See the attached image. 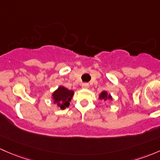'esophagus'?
I'll return each instance as SVG.
<instances>
[{
    "label": "esophagus",
    "instance_id": "obj_1",
    "mask_svg": "<svg viewBox=\"0 0 160 160\" xmlns=\"http://www.w3.org/2000/svg\"><path fill=\"white\" fill-rule=\"evenodd\" d=\"M88 87H89V84L87 83H84L82 84V88L87 89V88H88Z\"/></svg>",
    "mask_w": 160,
    "mask_h": 160
}]
</instances>
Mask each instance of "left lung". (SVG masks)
<instances>
[{"instance_id": "1", "label": "left lung", "mask_w": 160, "mask_h": 160, "mask_svg": "<svg viewBox=\"0 0 160 160\" xmlns=\"http://www.w3.org/2000/svg\"><path fill=\"white\" fill-rule=\"evenodd\" d=\"M99 98H100V100H107V98L112 99V97H111L110 95H108V94H107V92L102 91V93H100V97H99Z\"/></svg>"}]
</instances>
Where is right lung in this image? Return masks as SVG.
<instances>
[{
	"label": "right lung",
	"mask_w": 160,
	"mask_h": 160,
	"mask_svg": "<svg viewBox=\"0 0 160 160\" xmlns=\"http://www.w3.org/2000/svg\"><path fill=\"white\" fill-rule=\"evenodd\" d=\"M73 95V91L67 90L63 87H60L53 93V102L56 103L60 109L63 110L69 107Z\"/></svg>",
	"instance_id": "1"
}]
</instances>
